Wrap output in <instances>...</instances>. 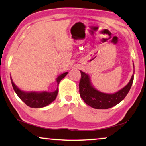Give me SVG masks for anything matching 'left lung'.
<instances>
[{
    "label": "left lung",
    "mask_w": 146,
    "mask_h": 146,
    "mask_svg": "<svg viewBox=\"0 0 146 146\" xmlns=\"http://www.w3.org/2000/svg\"><path fill=\"white\" fill-rule=\"evenodd\" d=\"M134 66V64H133ZM79 82V92L81 98L87 105L95 109H108L119 104L128 94L133 82L134 75L125 87L113 94L102 93L93 87L89 75L83 72Z\"/></svg>",
    "instance_id": "8db88e82"
}]
</instances>
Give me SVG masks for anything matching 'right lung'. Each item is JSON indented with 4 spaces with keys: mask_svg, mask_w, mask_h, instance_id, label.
<instances>
[{
    "mask_svg": "<svg viewBox=\"0 0 146 146\" xmlns=\"http://www.w3.org/2000/svg\"><path fill=\"white\" fill-rule=\"evenodd\" d=\"M68 72H65L62 74L59 75L57 78L56 81L57 84H59V82L67 75ZM11 84L14 91L17 95V96L21 99L28 106L31 108H42L44 106H48L51 102H53L56 98L57 95V89L53 92H47V91H43V92H25L21 91L19 88L13 82L12 78H11Z\"/></svg>",
    "mask_w": 146,
    "mask_h": 146,
    "instance_id": "right-lung-1",
    "label": "right lung"
}]
</instances>
